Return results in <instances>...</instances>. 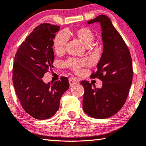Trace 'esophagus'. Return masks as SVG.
I'll list each match as a JSON object with an SVG mask.
<instances>
[{
    "label": "esophagus",
    "instance_id": "1",
    "mask_svg": "<svg viewBox=\"0 0 146 146\" xmlns=\"http://www.w3.org/2000/svg\"><path fill=\"white\" fill-rule=\"evenodd\" d=\"M77 83L76 79L74 78H69V84L70 86H72L75 85Z\"/></svg>",
    "mask_w": 146,
    "mask_h": 146
}]
</instances>
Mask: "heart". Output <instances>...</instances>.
<instances>
[{
    "label": "heart",
    "instance_id": "1",
    "mask_svg": "<svg viewBox=\"0 0 146 146\" xmlns=\"http://www.w3.org/2000/svg\"><path fill=\"white\" fill-rule=\"evenodd\" d=\"M68 36L75 38L86 47H89L94 39L93 32L87 27L78 28L73 32L67 31L64 33H60L57 34L54 39V49L57 54H62L64 52ZM88 64V61L85 59L70 58L64 62L66 66L76 72H78L82 68Z\"/></svg>",
    "mask_w": 146,
    "mask_h": 146
}]
</instances>
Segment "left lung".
Wrapping results in <instances>:
<instances>
[{"instance_id":"8db88e82","label":"left lung","mask_w":146,"mask_h":146,"mask_svg":"<svg viewBox=\"0 0 146 146\" xmlns=\"http://www.w3.org/2000/svg\"><path fill=\"white\" fill-rule=\"evenodd\" d=\"M94 23H100L104 49L97 70L90 78L101 80L102 87L81 82L84 88L83 109L89 116L104 119L115 114L126 101L132 82V61L126 44L109 17L102 15L88 22Z\"/></svg>"}]
</instances>
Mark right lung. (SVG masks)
<instances>
[{
    "label": "right lung",
    "mask_w": 146,
    "mask_h": 146,
    "mask_svg": "<svg viewBox=\"0 0 146 146\" xmlns=\"http://www.w3.org/2000/svg\"><path fill=\"white\" fill-rule=\"evenodd\" d=\"M60 27L43 23L28 36L15 54L13 82L26 112L37 119L52 117L58 110L62 96L69 88L68 80L60 77L45 84L42 77L53 67V39Z\"/></svg>",
    "instance_id": "obj_1"
}]
</instances>
